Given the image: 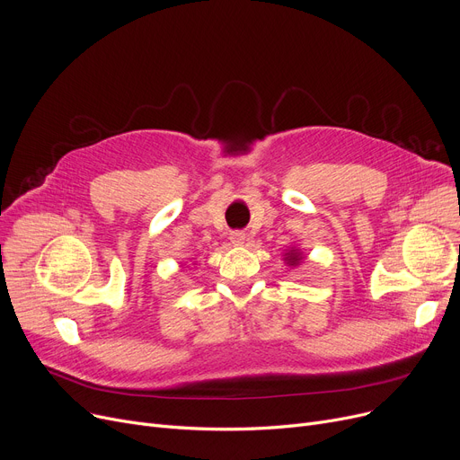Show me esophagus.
Listing matches in <instances>:
<instances>
[{"instance_id": "1", "label": "esophagus", "mask_w": 460, "mask_h": 460, "mask_svg": "<svg viewBox=\"0 0 460 460\" xmlns=\"http://www.w3.org/2000/svg\"><path fill=\"white\" fill-rule=\"evenodd\" d=\"M229 240H231V244H234V246H243V244L246 243V233H243V231H233V233L229 234Z\"/></svg>"}]
</instances>
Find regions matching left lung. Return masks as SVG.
<instances>
[{
    "mask_svg": "<svg viewBox=\"0 0 460 460\" xmlns=\"http://www.w3.org/2000/svg\"><path fill=\"white\" fill-rule=\"evenodd\" d=\"M304 259H305V255H304V252L300 248H288L285 252V255H283V262L287 264V267H291V269H296L298 264L304 262Z\"/></svg>",
    "mask_w": 460,
    "mask_h": 460,
    "instance_id": "obj_1",
    "label": "left lung"
}]
</instances>
